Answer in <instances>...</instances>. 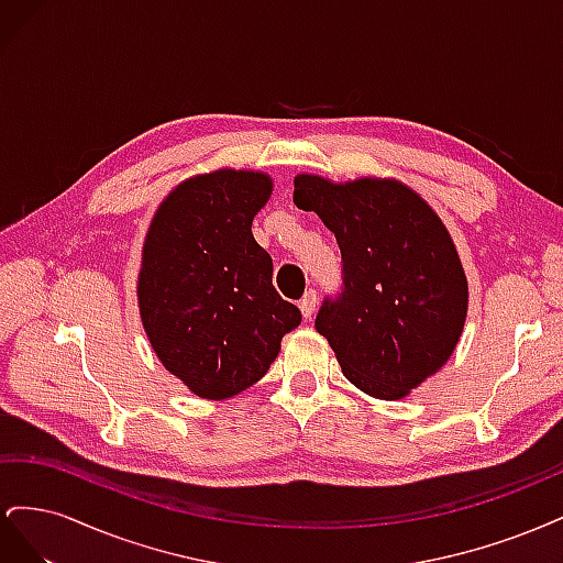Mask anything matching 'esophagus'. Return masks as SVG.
I'll return each instance as SVG.
<instances>
[{"mask_svg":"<svg viewBox=\"0 0 563 563\" xmlns=\"http://www.w3.org/2000/svg\"><path fill=\"white\" fill-rule=\"evenodd\" d=\"M298 308H300V312H302L305 319L312 317V312H314V308H317V291H314V288H310V291L300 298Z\"/></svg>","mask_w":563,"mask_h":563,"instance_id":"obj_1","label":"esophagus"}]
</instances>
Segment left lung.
I'll return each instance as SVG.
<instances>
[{"mask_svg":"<svg viewBox=\"0 0 563 563\" xmlns=\"http://www.w3.org/2000/svg\"><path fill=\"white\" fill-rule=\"evenodd\" d=\"M294 201L314 211L343 255V291L314 327L345 378L401 399L449 362L467 317V279L449 230L411 187L389 178L331 183L300 174Z\"/></svg>","mask_w":563,"mask_h":563,"instance_id":"obj_1","label":"left lung"}]
</instances>
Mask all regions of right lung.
Here are the masks:
<instances>
[{
    "instance_id": "obj_1",
    "label": "right lung",
    "mask_w": 563,
    "mask_h": 563,
    "mask_svg": "<svg viewBox=\"0 0 563 563\" xmlns=\"http://www.w3.org/2000/svg\"><path fill=\"white\" fill-rule=\"evenodd\" d=\"M269 192V176L258 172L187 178L159 203L145 236V333L164 368L201 399L258 383L302 319L275 291L269 253L251 234Z\"/></svg>"
}]
</instances>
